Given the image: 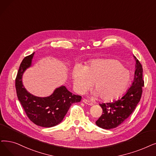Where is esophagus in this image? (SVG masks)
Wrapping results in <instances>:
<instances>
[{"label": "esophagus", "mask_w": 156, "mask_h": 156, "mask_svg": "<svg viewBox=\"0 0 156 156\" xmlns=\"http://www.w3.org/2000/svg\"><path fill=\"white\" fill-rule=\"evenodd\" d=\"M83 102L84 103L88 105H90V106H92V105H93L92 103H90L89 100H87V99H83Z\"/></svg>", "instance_id": "esophagus-1"}]
</instances>
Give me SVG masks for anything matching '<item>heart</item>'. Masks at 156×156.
I'll return each mask as SVG.
<instances>
[{"mask_svg":"<svg viewBox=\"0 0 156 156\" xmlns=\"http://www.w3.org/2000/svg\"><path fill=\"white\" fill-rule=\"evenodd\" d=\"M74 87L80 94L92 84L94 96L108 101L120 97L130 82V74L117 60L98 59L84 67L76 66L73 71Z\"/></svg>","mask_w":156,"mask_h":156,"instance_id":"obj_1","label":"heart"}]
</instances>
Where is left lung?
I'll list each match as a JSON object with an SVG mask.
<instances>
[{"label": "left lung", "mask_w": 156, "mask_h": 156, "mask_svg": "<svg viewBox=\"0 0 156 156\" xmlns=\"http://www.w3.org/2000/svg\"><path fill=\"white\" fill-rule=\"evenodd\" d=\"M136 61L134 82L124 96L113 102L99 104L103 109V114L96 122L99 127L105 129L118 127L131 115L140 102L144 80L142 66L138 59Z\"/></svg>", "instance_id": "obj_1"}]
</instances>
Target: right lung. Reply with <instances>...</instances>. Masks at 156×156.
<instances>
[{
  "instance_id": "1",
  "label": "right lung",
  "mask_w": 156,
  "mask_h": 156,
  "mask_svg": "<svg viewBox=\"0 0 156 156\" xmlns=\"http://www.w3.org/2000/svg\"><path fill=\"white\" fill-rule=\"evenodd\" d=\"M34 54L25 57L20 64L15 80L17 97L30 121L39 126L50 127L59 124L71 105L80 102L82 96L73 94L65 86L57 88L46 98L36 97L27 91L22 78L25 69L30 66Z\"/></svg>"
}]
</instances>
